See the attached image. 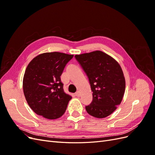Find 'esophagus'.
Segmentation results:
<instances>
[{
    "mask_svg": "<svg viewBox=\"0 0 155 155\" xmlns=\"http://www.w3.org/2000/svg\"><path fill=\"white\" fill-rule=\"evenodd\" d=\"M75 95H76V96H77V97H79L80 96V92H79V91L76 92V93H75Z\"/></svg>",
    "mask_w": 155,
    "mask_h": 155,
    "instance_id": "esophagus-1",
    "label": "esophagus"
}]
</instances>
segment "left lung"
I'll return each instance as SVG.
<instances>
[{
	"label": "left lung",
	"mask_w": 155,
	"mask_h": 155,
	"mask_svg": "<svg viewBox=\"0 0 155 155\" xmlns=\"http://www.w3.org/2000/svg\"><path fill=\"white\" fill-rule=\"evenodd\" d=\"M86 73L92 91V101L85 107L88 113L97 118L109 116L124 95L125 77L120 65L100 50L75 55Z\"/></svg>",
	"instance_id": "obj_1"
}]
</instances>
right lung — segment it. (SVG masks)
Instances as JSON below:
<instances>
[{
    "instance_id": "1",
    "label": "right lung",
    "mask_w": 155,
    "mask_h": 155,
    "mask_svg": "<svg viewBox=\"0 0 155 155\" xmlns=\"http://www.w3.org/2000/svg\"><path fill=\"white\" fill-rule=\"evenodd\" d=\"M73 56L58 51L43 53L28 65L23 92L28 104L37 114L54 120L64 113L72 97L64 92L60 76Z\"/></svg>"
}]
</instances>
